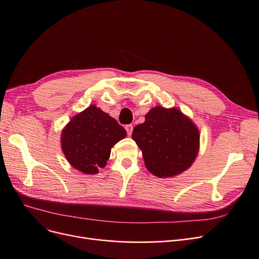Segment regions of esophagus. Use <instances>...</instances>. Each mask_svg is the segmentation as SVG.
<instances>
[{"mask_svg": "<svg viewBox=\"0 0 259 259\" xmlns=\"http://www.w3.org/2000/svg\"><path fill=\"white\" fill-rule=\"evenodd\" d=\"M125 130H126V132H127V135L131 136L132 133H133V125H132V124L125 125Z\"/></svg>", "mask_w": 259, "mask_h": 259, "instance_id": "34e87169", "label": "esophagus"}]
</instances>
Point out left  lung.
<instances>
[{"label": "left lung", "instance_id": "8db88e82", "mask_svg": "<svg viewBox=\"0 0 259 259\" xmlns=\"http://www.w3.org/2000/svg\"><path fill=\"white\" fill-rule=\"evenodd\" d=\"M132 137L143 151L145 165L160 178L173 177L189 168L197 158L200 133L176 108H152Z\"/></svg>", "mask_w": 259, "mask_h": 259}]
</instances>
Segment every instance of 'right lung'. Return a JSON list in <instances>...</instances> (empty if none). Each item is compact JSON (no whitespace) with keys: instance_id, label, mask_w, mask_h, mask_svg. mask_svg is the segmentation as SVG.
Segmentation results:
<instances>
[{"instance_id":"add662e5","label":"right lung","mask_w":259,"mask_h":259,"mask_svg":"<svg viewBox=\"0 0 259 259\" xmlns=\"http://www.w3.org/2000/svg\"><path fill=\"white\" fill-rule=\"evenodd\" d=\"M126 136L121 125L95 105L74 115L61 133V149L71 166L84 174L105 167L111 148Z\"/></svg>"}]
</instances>
